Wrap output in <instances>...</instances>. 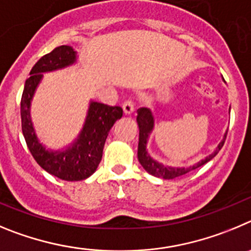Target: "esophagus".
<instances>
[{
    "mask_svg": "<svg viewBox=\"0 0 251 251\" xmlns=\"http://www.w3.org/2000/svg\"><path fill=\"white\" fill-rule=\"evenodd\" d=\"M123 110H124V114L125 115H130L135 111V106L134 102L131 100H126L125 102L123 103Z\"/></svg>",
    "mask_w": 251,
    "mask_h": 251,
    "instance_id": "obj_1",
    "label": "esophagus"
}]
</instances>
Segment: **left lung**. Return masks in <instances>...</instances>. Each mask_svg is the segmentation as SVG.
Listing matches in <instances>:
<instances>
[{
    "mask_svg": "<svg viewBox=\"0 0 251 251\" xmlns=\"http://www.w3.org/2000/svg\"><path fill=\"white\" fill-rule=\"evenodd\" d=\"M137 125H139V148H137V157H139L140 164L142 165V168L145 169L149 174L156 176V177H161V179H175V177H179V176L185 175L189 171H193L195 169L200 168L204 164H206L207 161L213 159L214 156H216V153L219 152L223 145H224L225 139H226V134H225L223 141L219 144V146L216 148V150L214 151L211 155H209L207 157H205L204 160H201L200 162L195 164L194 166L190 168H171V166H165V165L160 164V162L155 161L153 159H151V156L146 151V144H148V137L150 135V132L153 128V116L151 114V111L146 107H141V109L137 110V117H136Z\"/></svg>",
    "mask_w": 251,
    "mask_h": 251,
    "instance_id": "obj_1",
    "label": "left lung"
}]
</instances>
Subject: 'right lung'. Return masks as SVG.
I'll list each match as a JSON object with an SVG mask.
<instances>
[{
	"label": "right lung",
	"mask_w": 251,
	"mask_h": 251,
	"mask_svg": "<svg viewBox=\"0 0 251 251\" xmlns=\"http://www.w3.org/2000/svg\"><path fill=\"white\" fill-rule=\"evenodd\" d=\"M75 61L76 51L67 45L56 47L50 53L42 56L32 67L30 77L25 82L21 99L22 132L28 150L44 170L66 181L85 180L96 171L110 128L123 117L120 106L91 101L82 131L72 146L64 151H49L38 142L30 117V105L36 87L44 72L62 69Z\"/></svg>",
	"instance_id": "1"
}]
</instances>
